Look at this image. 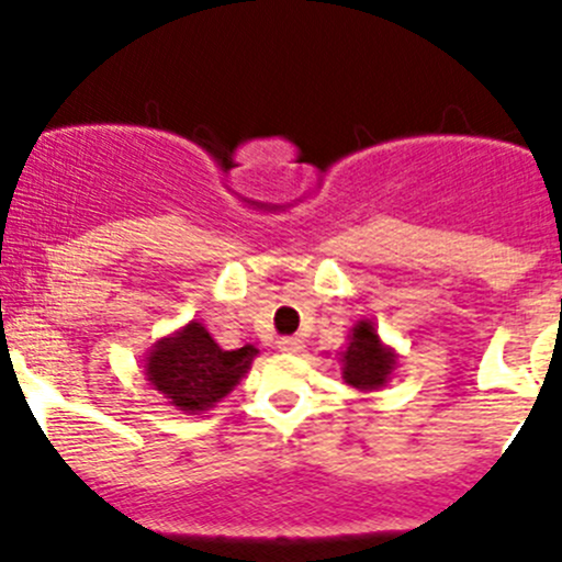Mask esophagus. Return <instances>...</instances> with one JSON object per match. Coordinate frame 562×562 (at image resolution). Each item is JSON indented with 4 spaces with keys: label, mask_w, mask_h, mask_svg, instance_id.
I'll return each instance as SVG.
<instances>
[{
    "label": "esophagus",
    "mask_w": 562,
    "mask_h": 562,
    "mask_svg": "<svg viewBox=\"0 0 562 562\" xmlns=\"http://www.w3.org/2000/svg\"><path fill=\"white\" fill-rule=\"evenodd\" d=\"M277 348H280L282 353H302L304 342L299 337H282L280 342H277Z\"/></svg>",
    "instance_id": "esophagus-1"
}]
</instances>
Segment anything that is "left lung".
<instances>
[{"mask_svg":"<svg viewBox=\"0 0 562 562\" xmlns=\"http://www.w3.org/2000/svg\"><path fill=\"white\" fill-rule=\"evenodd\" d=\"M396 356L378 339L375 326L361 321L353 328L348 348L342 350V378L356 389H378L389 381Z\"/></svg>","mask_w":562,"mask_h":562,"instance_id":"8db88e82","label":"left lung"}]
</instances>
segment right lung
I'll list each match as a JSON object with an SVG mask.
<instances>
[{"mask_svg":"<svg viewBox=\"0 0 562 562\" xmlns=\"http://www.w3.org/2000/svg\"><path fill=\"white\" fill-rule=\"evenodd\" d=\"M255 356L252 345L223 350L201 323H187L179 334L155 345L146 375L179 411H206L239 383Z\"/></svg>","mask_w":562,"mask_h":562,"instance_id":"1","label":"right lung"}]
</instances>
